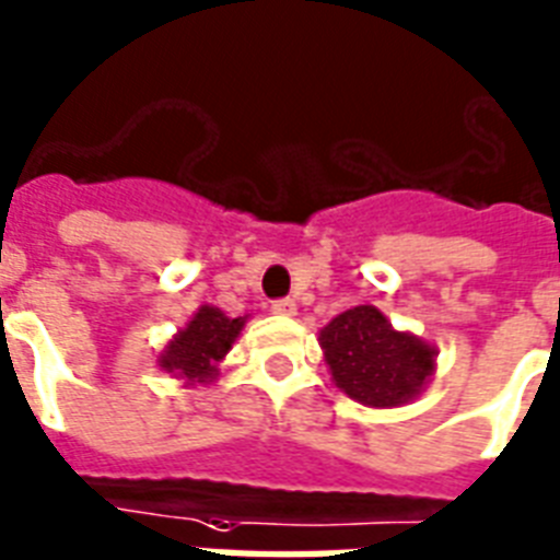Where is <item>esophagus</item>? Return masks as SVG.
Returning <instances> with one entry per match:
<instances>
[{
  "instance_id": "obj_1",
  "label": "esophagus",
  "mask_w": 560,
  "mask_h": 560,
  "mask_svg": "<svg viewBox=\"0 0 560 560\" xmlns=\"http://www.w3.org/2000/svg\"><path fill=\"white\" fill-rule=\"evenodd\" d=\"M272 314H279V317H293L296 314V302L293 299H276L270 305Z\"/></svg>"
}]
</instances>
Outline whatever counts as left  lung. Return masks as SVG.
<instances>
[{
	"mask_svg": "<svg viewBox=\"0 0 560 560\" xmlns=\"http://www.w3.org/2000/svg\"><path fill=\"white\" fill-rule=\"evenodd\" d=\"M319 347L337 387L370 408H396L420 396L434 375L438 355L432 343L411 331H396L373 305L337 314L319 331Z\"/></svg>",
	"mask_w": 560,
	"mask_h": 560,
	"instance_id": "left-lung-1",
	"label": "left lung"
}]
</instances>
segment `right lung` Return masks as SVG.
<instances>
[{
	"instance_id": "add662e5",
	"label": "right lung",
	"mask_w": 560,
	"mask_h": 560,
	"mask_svg": "<svg viewBox=\"0 0 560 560\" xmlns=\"http://www.w3.org/2000/svg\"><path fill=\"white\" fill-rule=\"evenodd\" d=\"M243 326L246 317H225L220 308L202 305L166 343L164 352L158 355V366L185 378V384H211L220 373V361L229 355Z\"/></svg>"
}]
</instances>
